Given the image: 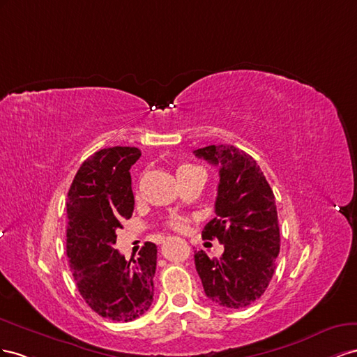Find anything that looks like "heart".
<instances>
[{
  "label": "heart",
  "instance_id": "b5f03b06",
  "mask_svg": "<svg viewBox=\"0 0 357 357\" xmlns=\"http://www.w3.org/2000/svg\"><path fill=\"white\" fill-rule=\"evenodd\" d=\"M187 169H195V166H191V165H182V166L178 167V172L187 170ZM178 172H176V173H178ZM187 224H188V218L181 217V215L172 217V218L169 220V226H170L173 230H176V231H184V230L187 229Z\"/></svg>",
  "mask_w": 357,
  "mask_h": 357
}]
</instances>
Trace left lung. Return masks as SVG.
<instances>
[{
  "instance_id": "left-lung-1",
  "label": "left lung",
  "mask_w": 357,
  "mask_h": 357,
  "mask_svg": "<svg viewBox=\"0 0 357 357\" xmlns=\"http://www.w3.org/2000/svg\"><path fill=\"white\" fill-rule=\"evenodd\" d=\"M195 154L220 166L217 217L202 236L224 245L220 259L197 251L196 271L212 302L233 310L248 307L268 289L277 268L280 226L273 191L256 160L235 146L209 145Z\"/></svg>"
}]
</instances>
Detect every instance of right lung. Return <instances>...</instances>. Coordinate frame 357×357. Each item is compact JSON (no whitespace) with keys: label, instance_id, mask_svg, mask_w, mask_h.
I'll use <instances>...</instances> for the list:
<instances>
[{"label":"right lung","instance_id":"1","mask_svg":"<svg viewBox=\"0 0 357 357\" xmlns=\"http://www.w3.org/2000/svg\"><path fill=\"white\" fill-rule=\"evenodd\" d=\"M139 158L137 148L100 149L82 162L67 195V257L76 286L91 310L114 321L136 320L154 296L155 243L146 242L136 260L114 248L135 209L130 169Z\"/></svg>","mask_w":357,"mask_h":357}]
</instances>
